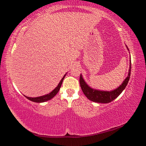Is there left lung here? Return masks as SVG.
Listing matches in <instances>:
<instances>
[{
  "label": "left lung",
  "mask_w": 146,
  "mask_h": 146,
  "mask_svg": "<svg viewBox=\"0 0 146 146\" xmlns=\"http://www.w3.org/2000/svg\"><path fill=\"white\" fill-rule=\"evenodd\" d=\"M128 49V48H127ZM130 61V67L129 69V73L126 79L123 81V84L117 88L116 89L111 91V92H106L101 91L93 89L90 88L88 85L85 82L82 75L80 76L79 82L81 87V89L84 92V95L86 96L87 98L92 102L97 103H102V104H108L114 100L116 98H117L120 95V94L123 91L125 88L126 85L128 83L130 76H131V64Z\"/></svg>",
  "instance_id": "1"
}]
</instances>
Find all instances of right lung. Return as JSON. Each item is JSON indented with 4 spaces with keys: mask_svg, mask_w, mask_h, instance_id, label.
I'll list each match as a JSON object with an SVG mask.
<instances>
[{
    "mask_svg": "<svg viewBox=\"0 0 146 146\" xmlns=\"http://www.w3.org/2000/svg\"><path fill=\"white\" fill-rule=\"evenodd\" d=\"M65 76H66V74H65L64 76V77H62V79H61V80L60 81V82L59 83L58 86H57L51 92H50V93L47 94V95L41 96V97H35V98L28 97H27V96H25V95H24V96L27 98H28V100H30V101L34 102H36V103H42V102H46V101H48V100H51V98H52L57 94L58 93L59 90H60V88H61V87L62 81H63L64 79Z\"/></svg>",
    "mask_w": 146,
    "mask_h": 146,
    "instance_id": "1",
    "label": "right lung"
}]
</instances>
